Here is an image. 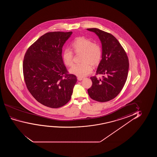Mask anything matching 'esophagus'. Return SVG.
<instances>
[{
    "label": "esophagus",
    "instance_id": "1",
    "mask_svg": "<svg viewBox=\"0 0 157 157\" xmlns=\"http://www.w3.org/2000/svg\"><path fill=\"white\" fill-rule=\"evenodd\" d=\"M84 79V78L79 77L77 78V79L78 80H79V81H81V80H82Z\"/></svg>",
    "mask_w": 157,
    "mask_h": 157
}]
</instances>
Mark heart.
<instances>
[{
    "instance_id": "heart-1",
    "label": "heart",
    "mask_w": 157,
    "mask_h": 157,
    "mask_svg": "<svg viewBox=\"0 0 157 157\" xmlns=\"http://www.w3.org/2000/svg\"><path fill=\"white\" fill-rule=\"evenodd\" d=\"M73 52L82 54L80 64L75 65L70 70V72L79 77H83L91 73L92 66H98L101 62L102 52L100 45L93 43L92 40L84 36L75 38L71 44ZM73 52L69 49H65L62 54L63 62L67 67L73 64Z\"/></svg>"
}]
</instances>
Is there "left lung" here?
I'll use <instances>...</instances> for the list:
<instances>
[{
  "label": "left lung",
  "mask_w": 157,
  "mask_h": 157,
  "mask_svg": "<svg viewBox=\"0 0 157 157\" xmlns=\"http://www.w3.org/2000/svg\"><path fill=\"white\" fill-rule=\"evenodd\" d=\"M98 36L102 44V59L96 75L102 79L90 77L92 85L88 89L91 99L104 102L114 99L120 93L127 80L129 59L122 46L113 35L98 28H87Z\"/></svg>",
  "instance_id": "obj_1"
}]
</instances>
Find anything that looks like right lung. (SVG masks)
<instances>
[{"mask_svg": "<svg viewBox=\"0 0 157 157\" xmlns=\"http://www.w3.org/2000/svg\"><path fill=\"white\" fill-rule=\"evenodd\" d=\"M72 32L45 33L28 48L23 73L27 88L43 105L57 108L71 99L77 77L69 74L63 61L62 48Z\"/></svg>", "mask_w": 157, "mask_h": 157, "instance_id": "obj_1", "label": "right lung"}]
</instances>
